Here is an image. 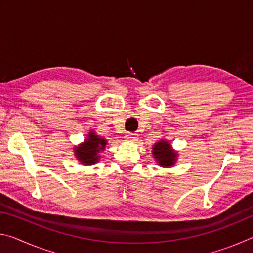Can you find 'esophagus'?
Listing matches in <instances>:
<instances>
[{"instance_id": "1", "label": "esophagus", "mask_w": 253, "mask_h": 253, "mask_svg": "<svg viewBox=\"0 0 253 253\" xmlns=\"http://www.w3.org/2000/svg\"><path fill=\"white\" fill-rule=\"evenodd\" d=\"M125 138H126L127 142H135V140L138 138V135L132 134V132H126Z\"/></svg>"}]
</instances>
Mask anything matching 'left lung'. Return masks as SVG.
Instances as JSON below:
<instances>
[{"mask_svg": "<svg viewBox=\"0 0 253 253\" xmlns=\"http://www.w3.org/2000/svg\"><path fill=\"white\" fill-rule=\"evenodd\" d=\"M153 155L157 161L158 165L164 166V168H169V166L174 165L177 158V153L174 152L170 147V144L164 139L154 145Z\"/></svg>", "mask_w": 253, "mask_h": 253, "instance_id": "obj_1", "label": "left lung"}]
</instances>
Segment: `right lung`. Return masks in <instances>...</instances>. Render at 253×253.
<instances>
[{"label":"right lung","instance_id":"1","mask_svg":"<svg viewBox=\"0 0 253 253\" xmlns=\"http://www.w3.org/2000/svg\"><path fill=\"white\" fill-rule=\"evenodd\" d=\"M107 140L100 138L93 131L89 132L87 139L84 144L75 147V155L78 161L84 165H92L99 161L100 156L98 154L106 148Z\"/></svg>","mask_w":253,"mask_h":253}]
</instances>
